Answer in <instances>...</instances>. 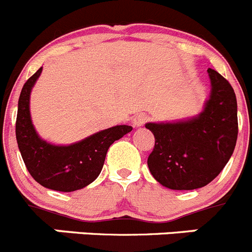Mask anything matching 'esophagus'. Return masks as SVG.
Listing matches in <instances>:
<instances>
[{"label":"esophagus","instance_id":"34e87169","mask_svg":"<svg viewBox=\"0 0 252 252\" xmlns=\"http://www.w3.org/2000/svg\"><path fill=\"white\" fill-rule=\"evenodd\" d=\"M146 121H147V116L144 114L136 115V116H133L132 119V124L135 127H141V126H144V124Z\"/></svg>","mask_w":252,"mask_h":252}]
</instances>
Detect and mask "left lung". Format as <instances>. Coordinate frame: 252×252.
Returning a JSON list of instances; mask_svg holds the SVG:
<instances>
[{"label": "left lung", "mask_w": 252, "mask_h": 252, "mask_svg": "<svg viewBox=\"0 0 252 252\" xmlns=\"http://www.w3.org/2000/svg\"><path fill=\"white\" fill-rule=\"evenodd\" d=\"M211 90L197 115L165 122H147L155 136L147 158L150 172L171 190L206 186L228 162L237 140L234 89L215 70H207Z\"/></svg>", "instance_id": "obj_1"}]
</instances>
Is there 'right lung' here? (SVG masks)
Instances as JSON below:
<instances>
[{"label":"right lung","instance_id":"obj_1","mask_svg":"<svg viewBox=\"0 0 252 252\" xmlns=\"http://www.w3.org/2000/svg\"><path fill=\"white\" fill-rule=\"evenodd\" d=\"M41 72L42 67L27 80L18 98L16 138L21 156L31 176L43 188L61 192L81 190L98 177L108 147L132 127L117 125L70 145L48 142L34 128L30 111L32 89Z\"/></svg>","mask_w":252,"mask_h":252}]
</instances>
